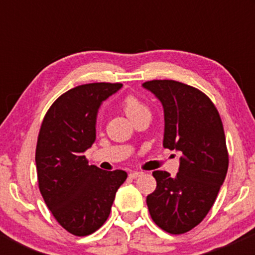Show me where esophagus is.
<instances>
[{
	"mask_svg": "<svg viewBox=\"0 0 255 255\" xmlns=\"http://www.w3.org/2000/svg\"><path fill=\"white\" fill-rule=\"evenodd\" d=\"M142 174L143 173H140V171H133V173L129 174V177H130V179H137V177L142 175Z\"/></svg>",
	"mask_w": 255,
	"mask_h": 255,
	"instance_id": "34e87169",
	"label": "esophagus"
}]
</instances>
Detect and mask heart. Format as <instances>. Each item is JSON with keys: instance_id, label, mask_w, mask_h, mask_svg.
Returning a JSON list of instances; mask_svg holds the SVG:
<instances>
[{"instance_id": "b5f03b06", "label": "heart", "mask_w": 255, "mask_h": 255, "mask_svg": "<svg viewBox=\"0 0 255 255\" xmlns=\"http://www.w3.org/2000/svg\"><path fill=\"white\" fill-rule=\"evenodd\" d=\"M122 109L132 122L134 120H137V118L142 117V116H150L149 107L145 104H143L139 99H137L135 96H132V95L123 99Z\"/></svg>"}]
</instances>
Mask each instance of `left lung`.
<instances>
[{
	"label": "left lung",
	"mask_w": 255,
	"mask_h": 255,
	"mask_svg": "<svg viewBox=\"0 0 255 255\" xmlns=\"http://www.w3.org/2000/svg\"><path fill=\"white\" fill-rule=\"evenodd\" d=\"M163 105L164 148L176 150L179 171H154L156 189L146 196L156 226L171 235L196 227L211 210L226 179L228 153L215 105L195 87L174 80L142 85Z\"/></svg>",
	"instance_id": "8db88e82"
}]
</instances>
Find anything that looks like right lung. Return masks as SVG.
I'll return each mask as SVG.
<instances>
[{
  "instance_id": "obj_1",
  "label": "right lung",
  "mask_w": 255,
  "mask_h": 255,
  "mask_svg": "<svg viewBox=\"0 0 255 255\" xmlns=\"http://www.w3.org/2000/svg\"><path fill=\"white\" fill-rule=\"evenodd\" d=\"M122 86L95 82L69 90L51 105L38 135L35 165L40 194L61 227L80 237L106 222L116 192L127 179L123 170L89 165L84 155L96 140L102 102Z\"/></svg>"
}]
</instances>
